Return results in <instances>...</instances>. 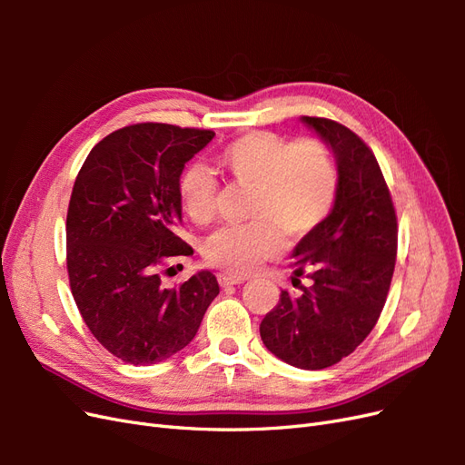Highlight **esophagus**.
<instances>
[{
	"mask_svg": "<svg viewBox=\"0 0 465 465\" xmlns=\"http://www.w3.org/2000/svg\"><path fill=\"white\" fill-rule=\"evenodd\" d=\"M217 281L221 287H229V285H241L244 283V277H234V275H227V273H219Z\"/></svg>",
	"mask_w": 465,
	"mask_h": 465,
	"instance_id": "34e87169",
	"label": "esophagus"
}]
</instances>
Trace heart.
<instances>
[{
    "label": "heart",
    "instance_id": "obj_1",
    "mask_svg": "<svg viewBox=\"0 0 465 465\" xmlns=\"http://www.w3.org/2000/svg\"><path fill=\"white\" fill-rule=\"evenodd\" d=\"M221 166L234 184L252 190L248 217L254 223L215 231L203 256L238 277L283 254L285 232L314 231L330 215L340 186L331 153L316 139L292 143L270 132L248 134L223 151ZM217 193V178L203 163H192L178 180V200L195 224L215 217Z\"/></svg>",
    "mask_w": 465,
    "mask_h": 465
}]
</instances>
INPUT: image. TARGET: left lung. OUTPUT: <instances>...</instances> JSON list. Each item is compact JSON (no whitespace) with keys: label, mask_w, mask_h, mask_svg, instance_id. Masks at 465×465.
I'll use <instances>...</instances> for the list:
<instances>
[{"label":"left lung","mask_w":465,"mask_h":465,"mask_svg":"<svg viewBox=\"0 0 465 465\" xmlns=\"http://www.w3.org/2000/svg\"><path fill=\"white\" fill-rule=\"evenodd\" d=\"M337 164L330 215L294 246L292 285L312 279L281 299L260 323L263 345L291 367L328 369L364 341L382 312L398 250V221L390 190L372 151L345 125L302 116Z\"/></svg>","instance_id":"1"}]
</instances>
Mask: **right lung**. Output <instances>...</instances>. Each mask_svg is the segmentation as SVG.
Wrapping results in <instances>:
<instances>
[{"mask_svg":"<svg viewBox=\"0 0 465 465\" xmlns=\"http://www.w3.org/2000/svg\"><path fill=\"white\" fill-rule=\"evenodd\" d=\"M215 134L168 124L112 132L83 163L67 209V273L87 328L112 355L157 364L184 349L219 294L202 270L176 289L161 265L193 250L178 236V180Z\"/></svg>","mask_w":465,"mask_h":465,"instance_id":"1","label":"right lung"}]
</instances>
